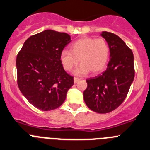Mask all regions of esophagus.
<instances>
[{
    "label": "esophagus",
    "instance_id": "1",
    "mask_svg": "<svg viewBox=\"0 0 150 150\" xmlns=\"http://www.w3.org/2000/svg\"><path fill=\"white\" fill-rule=\"evenodd\" d=\"M81 79L79 78H76V77H75V78H74V83H78V81H80Z\"/></svg>",
    "mask_w": 150,
    "mask_h": 150
}]
</instances>
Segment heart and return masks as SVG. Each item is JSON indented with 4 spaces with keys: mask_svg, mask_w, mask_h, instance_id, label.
I'll list each match as a JSON object with an SVG mask.
<instances>
[{
    "mask_svg": "<svg viewBox=\"0 0 150 150\" xmlns=\"http://www.w3.org/2000/svg\"><path fill=\"white\" fill-rule=\"evenodd\" d=\"M110 48L102 38L84 37L71 45V52L64 49L60 53V62L66 71H71L80 60L81 65L74 71L76 75L96 74L102 72L107 65Z\"/></svg>",
    "mask_w": 150,
    "mask_h": 150,
    "instance_id": "heart-1",
    "label": "heart"
}]
</instances>
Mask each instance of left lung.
I'll use <instances>...</instances> for the list:
<instances>
[{
    "label": "left lung",
    "instance_id": "left-lung-1",
    "mask_svg": "<svg viewBox=\"0 0 150 150\" xmlns=\"http://www.w3.org/2000/svg\"><path fill=\"white\" fill-rule=\"evenodd\" d=\"M108 43L110 60L101 75L87 79L83 99L87 107L98 114L115 110L125 100L134 78V55L118 36L103 31Z\"/></svg>",
    "mask_w": 150,
    "mask_h": 150
}]
</instances>
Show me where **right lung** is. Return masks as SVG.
Instances as JSON below:
<instances>
[{
    "instance_id": "add662e5",
    "label": "right lung",
    "mask_w": 150,
    "mask_h": 150,
    "mask_svg": "<svg viewBox=\"0 0 150 150\" xmlns=\"http://www.w3.org/2000/svg\"><path fill=\"white\" fill-rule=\"evenodd\" d=\"M71 41L67 33L45 30L29 37L17 56L18 88L38 109L48 111L60 107L74 84L73 77L60 62V53Z\"/></svg>"
}]
</instances>
